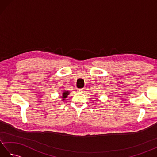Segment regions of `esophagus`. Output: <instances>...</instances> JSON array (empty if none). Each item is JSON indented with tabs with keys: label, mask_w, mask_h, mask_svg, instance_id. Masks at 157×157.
<instances>
[{
	"label": "esophagus",
	"mask_w": 157,
	"mask_h": 157,
	"mask_svg": "<svg viewBox=\"0 0 157 157\" xmlns=\"http://www.w3.org/2000/svg\"><path fill=\"white\" fill-rule=\"evenodd\" d=\"M84 90H85L84 88H78V91L79 92H83Z\"/></svg>",
	"instance_id": "34e87169"
}]
</instances>
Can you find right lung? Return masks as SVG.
I'll return each instance as SVG.
<instances>
[{
  "label": "right lung",
  "mask_w": 157,
  "mask_h": 157,
  "mask_svg": "<svg viewBox=\"0 0 157 157\" xmlns=\"http://www.w3.org/2000/svg\"><path fill=\"white\" fill-rule=\"evenodd\" d=\"M69 92L68 91H64L63 93V95H62V98H63V101H64L65 98H66L67 97V96L69 95Z\"/></svg>",
  "instance_id": "1"
}]
</instances>
